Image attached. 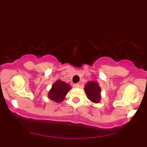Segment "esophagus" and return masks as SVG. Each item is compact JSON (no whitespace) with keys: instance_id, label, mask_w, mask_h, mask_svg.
Here are the masks:
<instances>
[{"instance_id":"34e87169","label":"esophagus","mask_w":147,"mask_h":147,"mask_svg":"<svg viewBox=\"0 0 147 147\" xmlns=\"http://www.w3.org/2000/svg\"><path fill=\"white\" fill-rule=\"evenodd\" d=\"M74 88H79V87H80V84H78V83L74 84Z\"/></svg>"}]
</instances>
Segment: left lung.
<instances>
[{
	"mask_svg": "<svg viewBox=\"0 0 147 147\" xmlns=\"http://www.w3.org/2000/svg\"><path fill=\"white\" fill-rule=\"evenodd\" d=\"M85 91L88 96V98L91 102L94 103H98L100 102L101 89L98 83L96 82H88L85 87Z\"/></svg>",
	"mask_w": 147,
	"mask_h": 147,
	"instance_id": "left-lung-1",
	"label": "left lung"
}]
</instances>
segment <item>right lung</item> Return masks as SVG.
I'll return each mask as SVG.
<instances>
[{
  "instance_id": "right-lung-1",
  "label": "right lung",
  "mask_w": 147,
  "mask_h": 147,
  "mask_svg": "<svg viewBox=\"0 0 147 147\" xmlns=\"http://www.w3.org/2000/svg\"><path fill=\"white\" fill-rule=\"evenodd\" d=\"M71 86L64 82L57 80L52 85L49 93V97L56 102H61L64 99L67 92L71 90Z\"/></svg>"
}]
</instances>
